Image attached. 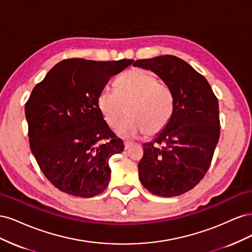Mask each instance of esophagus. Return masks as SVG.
Wrapping results in <instances>:
<instances>
[{"mask_svg": "<svg viewBox=\"0 0 252 252\" xmlns=\"http://www.w3.org/2000/svg\"><path fill=\"white\" fill-rule=\"evenodd\" d=\"M132 142H129V141H125L124 142V146H125V149L127 150V149H129V148H130L131 146H132Z\"/></svg>", "mask_w": 252, "mask_h": 252, "instance_id": "34e87169", "label": "esophagus"}]
</instances>
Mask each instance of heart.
Here are the masks:
<instances>
[{
	"label": "heart",
	"instance_id": "1",
	"mask_svg": "<svg viewBox=\"0 0 252 252\" xmlns=\"http://www.w3.org/2000/svg\"><path fill=\"white\" fill-rule=\"evenodd\" d=\"M114 88L101 90L96 105L111 127L119 125L127 108L129 118L117 129L119 135H156L168 124L174 105L172 90L154 73L134 68L122 74Z\"/></svg>",
	"mask_w": 252,
	"mask_h": 252
}]
</instances>
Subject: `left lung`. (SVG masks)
Segmentation results:
<instances>
[{"label":"left lung","mask_w":252,"mask_h":252,"mask_svg":"<svg viewBox=\"0 0 252 252\" xmlns=\"http://www.w3.org/2000/svg\"><path fill=\"white\" fill-rule=\"evenodd\" d=\"M133 66L154 71L174 98L168 124L154 141L143 144L140 181L156 195H181L199 184L210 166L220 138L218 98L207 80L178 57L138 60Z\"/></svg>","instance_id":"1"}]
</instances>
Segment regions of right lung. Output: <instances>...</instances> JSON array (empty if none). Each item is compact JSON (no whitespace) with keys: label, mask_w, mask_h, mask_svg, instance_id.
Instances as JSON below:
<instances>
[{"label":"right lung","mask_w":252,"mask_h":252,"mask_svg":"<svg viewBox=\"0 0 252 252\" xmlns=\"http://www.w3.org/2000/svg\"><path fill=\"white\" fill-rule=\"evenodd\" d=\"M132 62L64 60L33 88L25 105L30 149L61 191L93 197L108 186L109 158L124 144L105 122L96 98L112 75Z\"/></svg>","instance_id":"right-lung-1"}]
</instances>
